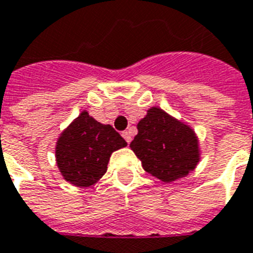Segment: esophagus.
<instances>
[{"mask_svg":"<svg viewBox=\"0 0 253 253\" xmlns=\"http://www.w3.org/2000/svg\"><path fill=\"white\" fill-rule=\"evenodd\" d=\"M123 137H124V140L126 141V142H130V141H132V134H130V132H129V130H124V132H123Z\"/></svg>","mask_w":253,"mask_h":253,"instance_id":"obj_1","label":"esophagus"}]
</instances>
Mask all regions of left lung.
Instances as JSON below:
<instances>
[{
    "label": "left lung",
    "mask_w": 253,
    "mask_h": 253,
    "mask_svg": "<svg viewBox=\"0 0 253 253\" xmlns=\"http://www.w3.org/2000/svg\"><path fill=\"white\" fill-rule=\"evenodd\" d=\"M137 129L130 148L145 171L164 182H173L195 169L199 148L190 126L153 107L137 124Z\"/></svg>",
    "instance_id": "1"
}]
</instances>
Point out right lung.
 Here are the masks:
<instances>
[{
	"label": "right lung",
	"mask_w": 253,
	"mask_h": 253,
	"mask_svg": "<svg viewBox=\"0 0 253 253\" xmlns=\"http://www.w3.org/2000/svg\"><path fill=\"white\" fill-rule=\"evenodd\" d=\"M124 146L125 140L111 125L83 111L58 138L56 164L66 181L88 187L104 175L111 154Z\"/></svg>",
	"instance_id": "add662e5"
}]
</instances>
